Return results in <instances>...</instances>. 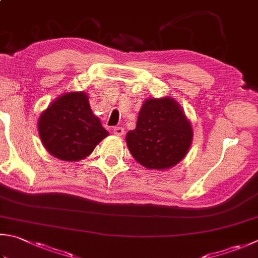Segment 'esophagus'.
Returning <instances> with one entry per match:
<instances>
[{
  "label": "esophagus",
  "mask_w": 258,
  "mask_h": 258,
  "mask_svg": "<svg viewBox=\"0 0 258 258\" xmlns=\"http://www.w3.org/2000/svg\"><path fill=\"white\" fill-rule=\"evenodd\" d=\"M113 133L115 136H122L124 134V129L122 127H114Z\"/></svg>",
  "instance_id": "esophagus-1"
}]
</instances>
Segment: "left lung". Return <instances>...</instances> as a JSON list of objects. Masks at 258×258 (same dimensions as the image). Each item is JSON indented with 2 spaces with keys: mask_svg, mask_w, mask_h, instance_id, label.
Instances as JSON below:
<instances>
[{
  "mask_svg": "<svg viewBox=\"0 0 258 258\" xmlns=\"http://www.w3.org/2000/svg\"><path fill=\"white\" fill-rule=\"evenodd\" d=\"M193 131L185 114L172 98L148 99L140 110L137 125L127 134L134 158L150 169H166L185 156Z\"/></svg>",
  "mask_w": 258,
  "mask_h": 258,
  "instance_id": "8db88e82",
  "label": "left lung"
}]
</instances>
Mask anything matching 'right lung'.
Wrapping results in <instances>:
<instances>
[{
    "label": "right lung",
    "mask_w": 258,
    "mask_h": 258,
    "mask_svg": "<svg viewBox=\"0 0 258 258\" xmlns=\"http://www.w3.org/2000/svg\"><path fill=\"white\" fill-rule=\"evenodd\" d=\"M39 135L52 156L67 162L83 159L104 139L106 131L91 110L83 92L61 95L38 121Z\"/></svg>",
    "instance_id": "1"
}]
</instances>
